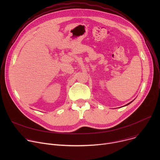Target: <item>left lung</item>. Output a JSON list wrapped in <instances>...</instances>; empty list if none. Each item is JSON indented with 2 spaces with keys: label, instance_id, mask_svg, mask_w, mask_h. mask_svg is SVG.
Returning <instances> with one entry per match:
<instances>
[{
  "label": "left lung",
  "instance_id": "1",
  "mask_svg": "<svg viewBox=\"0 0 160 160\" xmlns=\"http://www.w3.org/2000/svg\"><path fill=\"white\" fill-rule=\"evenodd\" d=\"M129 102V103H128V104H126V105H125V106H127V105H128V104H130V103H131V102Z\"/></svg>",
  "mask_w": 160,
  "mask_h": 160
}]
</instances>
